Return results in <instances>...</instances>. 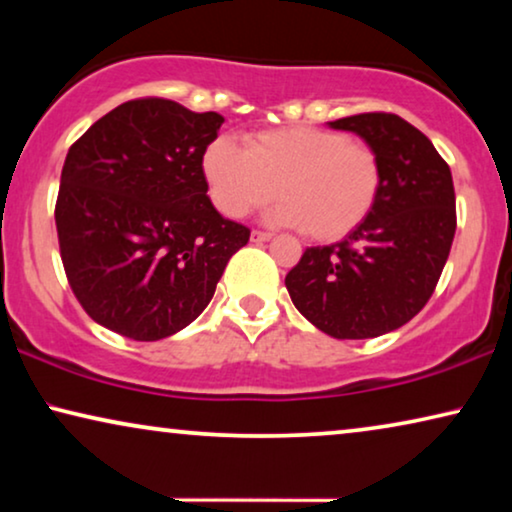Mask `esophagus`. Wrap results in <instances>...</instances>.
Wrapping results in <instances>:
<instances>
[{
  "label": "esophagus",
  "mask_w": 512,
  "mask_h": 512,
  "mask_svg": "<svg viewBox=\"0 0 512 512\" xmlns=\"http://www.w3.org/2000/svg\"><path fill=\"white\" fill-rule=\"evenodd\" d=\"M270 233H263V230H251V242L261 244V242H268L270 240Z\"/></svg>",
  "instance_id": "34e87169"
}]
</instances>
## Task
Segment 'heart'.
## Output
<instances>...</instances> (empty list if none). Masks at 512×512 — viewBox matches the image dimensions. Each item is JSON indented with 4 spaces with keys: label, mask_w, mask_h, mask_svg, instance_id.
Masks as SVG:
<instances>
[{
    "label": "heart",
    "mask_w": 512,
    "mask_h": 512,
    "mask_svg": "<svg viewBox=\"0 0 512 512\" xmlns=\"http://www.w3.org/2000/svg\"><path fill=\"white\" fill-rule=\"evenodd\" d=\"M209 195L228 219H242L275 198L270 219L303 228L317 242L340 240L373 212L382 191V160L342 132L289 125L244 139L219 137L202 156Z\"/></svg>",
    "instance_id": "1"
}]
</instances>
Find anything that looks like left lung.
<instances>
[{
	"label": "left lung",
	"instance_id": "8db88e82",
	"mask_svg": "<svg viewBox=\"0 0 512 512\" xmlns=\"http://www.w3.org/2000/svg\"><path fill=\"white\" fill-rule=\"evenodd\" d=\"M328 125L373 146L382 191L359 228L305 249L284 284L298 312L331 338H377L408 324L436 289L457 230L452 172L431 139L396 114Z\"/></svg>",
	"mask_w": 512,
	"mask_h": 512
}]
</instances>
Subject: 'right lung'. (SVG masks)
Listing matches in <instances>:
<instances>
[{"mask_svg": "<svg viewBox=\"0 0 512 512\" xmlns=\"http://www.w3.org/2000/svg\"><path fill=\"white\" fill-rule=\"evenodd\" d=\"M223 116L163 97L123 102L62 165L60 256L88 317L153 342L200 317L249 228L216 212L202 156Z\"/></svg>", "mask_w": 512, "mask_h": 512, "instance_id": "add662e5", "label": "right lung"}]
</instances>
